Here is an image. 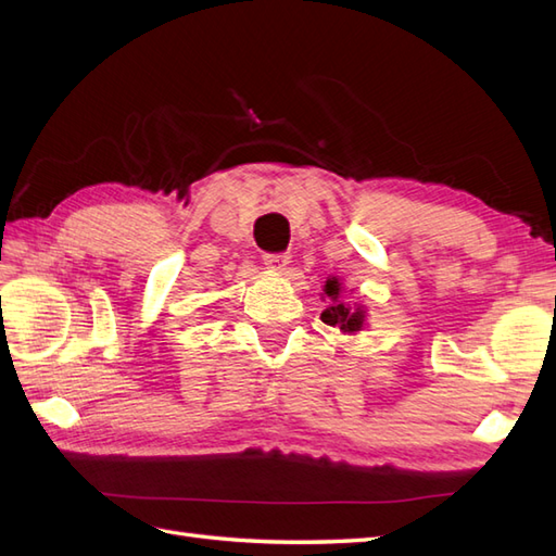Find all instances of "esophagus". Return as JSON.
Wrapping results in <instances>:
<instances>
[{
    "instance_id": "esophagus-1",
    "label": "esophagus",
    "mask_w": 556,
    "mask_h": 556,
    "mask_svg": "<svg viewBox=\"0 0 556 556\" xmlns=\"http://www.w3.org/2000/svg\"><path fill=\"white\" fill-rule=\"evenodd\" d=\"M264 264L266 268H271V271H285V266L290 264V255L288 252H276V255L268 252V255H264Z\"/></svg>"
}]
</instances>
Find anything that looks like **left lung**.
Listing matches in <instances>:
<instances>
[{
  "mask_svg": "<svg viewBox=\"0 0 556 556\" xmlns=\"http://www.w3.org/2000/svg\"><path fill=\"white\" fill-rule=\"evenodd\" d=\"M341 282L339 278H327L325 282V294L331 299V304L323 311V323L329 325V327H339L341 331L345 333H355V331H362L364 327V317H366V311L362 306H348L345 301H341Z\"/></svg>",
  "mask_w": 556,
  "mask_h": 556,
  "instance_id": "8db88e82",
  "label": "left lung"
}]
</instances>
